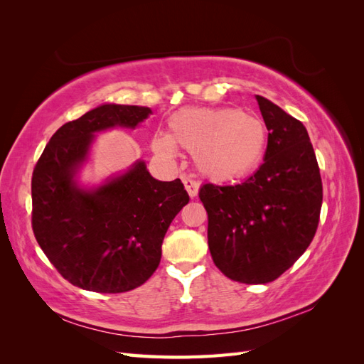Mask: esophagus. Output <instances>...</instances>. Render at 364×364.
Listing matches in <instances>:
<instances>
[{
	"instance_id": "34e87169",
	"label": "esophagus",
	"mask_w": 364,
	"mask_h": 364,
	"mask_svg": "<svg viewBox=\"0 0 364 364\" xmlns=\"http://www.w3.org/2000/svg\"><path fill=\"white\" fill-rule=\"evenodd\" d=\"M182 182L185 185L186 193L190 194L191 199H194V197L199 194V183H197L196 181H193V179H190V178H185V176L182 178Z\"/></svg>"
}]
</instances>
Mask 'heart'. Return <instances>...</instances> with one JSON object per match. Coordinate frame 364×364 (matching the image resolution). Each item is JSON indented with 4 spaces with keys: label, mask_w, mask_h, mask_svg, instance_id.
Returning a JSON list of instances; mask_svg holds the SVG:
<instances>
[{
    "label": "heart",
    "mask_w": 364,
    "mask_h": 364,
    "mask_svg": "<svg viewBox=\"0 0 364 364\" xmlns=\"http://www.w3.org/2000/svg\"><path fill=\"white\" fill-rule=\"evenodd\" d=\"M176 146L193 153L206 179L237 182L259 167L267 129L258 117L237 107H182L168 118V135L151 139V150L164 161L174 159Z\"/></svg>",
    "instance_id": "obj_1"
}]
</instances>
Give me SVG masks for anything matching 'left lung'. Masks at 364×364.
<instances>
[{
  "mask_svg": "<svg viewBox=\"0 0 364 364\" xmlns=\"http://www.w3.org/2000/svg\"><path fill=\"white\" fill-rule=\"evenodd\" d=\"M269 130L261 167L238 185L205 183L208 246L232 281L267 284L310 246L322 208V179L310 136L299 119L257 95Z\"/></svg>",
  "mask_w": 364,
  "mask_h": 364,
  "instance_id": "left-lung-1",
  "label": "left lung"
}]
</instances>
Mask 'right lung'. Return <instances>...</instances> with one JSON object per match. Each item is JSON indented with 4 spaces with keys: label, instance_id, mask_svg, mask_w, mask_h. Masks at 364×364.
<instances>
[{
    "label": "right lung",
    "instance_id": "obj_1",
    "mask_svg": "<svg viewBox=\"0 0 364 364\" xmlns=\"http://www.w3.org/2000/svg\"><path fill=\"white\" fill-rule=\"evenodd\" d=\"M150 114L144 106H98L58 129L33 170V232L75 287L124 293L144 284L159 266L170 223L190 202L181 179L151 178L144 161L95 188L77 183L97 132L135 129Z\"/></svg>",
    "mask_w": 364,
    "mask_h": 364
}]
</instances>
